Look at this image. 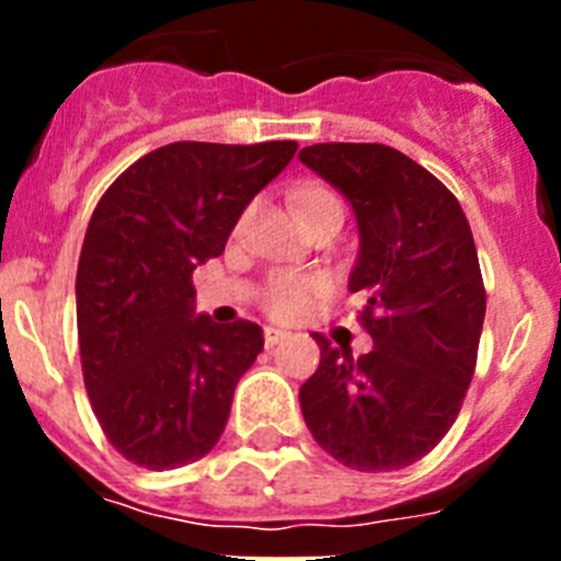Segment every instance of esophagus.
I'll return each instance as SVG.
<instances>
[{"instance_id":"1","label":"esophagus","mask_w":561,"mask_h":561,"mask_svg":"<svg viewBox=\"0 0 561 561\" xmlns=\"http://www.w3.org/2000/svg\"><path fill=\"white\" fill-rule=\"evenodd\" d=\"M284 336H286V331L272 329V325H270V329H264V345H266V348H275L277 342L284 340Z\"/></svg>"}]
</instances>
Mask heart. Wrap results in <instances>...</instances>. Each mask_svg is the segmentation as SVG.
<instances>
[{
	"label": "heart",
	"mask_w": 561,
	"mask_h": 561,
	"mask_svg": "<svg viewBox=\"0 0 561 561\" xmlns=\"http://www.w3.org/2000/svg\"><path fill=\"white\" fill-rule=\"evenodd\" d=\"M336 196L329 191H309L304 196V219L311 210L323 205H334ZM340 205V202H336ZM329 291V280L323 275H306V272H275L261 291V306L270 317L291 323L304 317L320 297Z\"/></svg>",
	"instance_id": "b5f03b06"
}]
</instances>
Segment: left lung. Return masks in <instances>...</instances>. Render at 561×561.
Here are the masks:
<instances>
[{
  "label": "left lung",
  "mask_w": 561,
  "mask_h": 561,
  "mask_svg": "<svg viewBox=\"0 0 561 561\" xmlns=\"http://www.w3.org/2000/svg\"><path fill=\"white\" fill-rule=\"evenodd\" d=\"M300 162L351 202L359 257L348 289L374 351L351 356L323 334L300 388L314 440L359 472L415 463L455 424L478 365L485 289L460 202L427 168L381 142H317Z\"/></svg>",
  "instance_id": "1"
}]
</instances>
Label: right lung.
I'll return each instance as SVG.
<instances>
[{"label": "right lung", "instance_id": "add662e5", "mask_svg": "<svg viewBox=\"0 0 561 561\" xmlns=\"http://www.w3.org/2000/svg\"><path fill=\"white\" fill-rule=\"evenodd\" d=\"M295 140L171 142L108 185L78 261L83 385L103 435L153 472L205 458L230 419L238 379L264 348L261 325L193 314V270L225 252Z\"/></svg>", "mask_w": 561, "mask_h": 561}]
</instances>
